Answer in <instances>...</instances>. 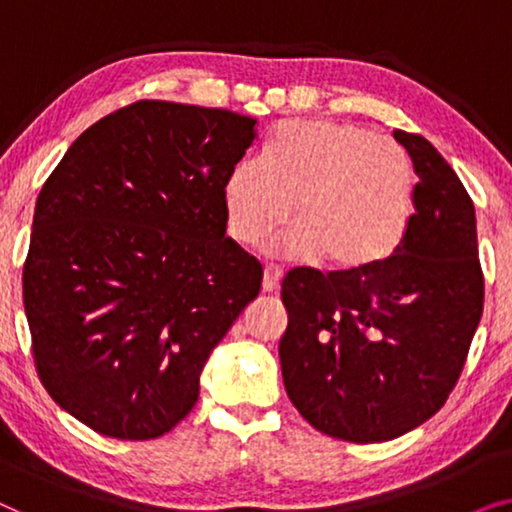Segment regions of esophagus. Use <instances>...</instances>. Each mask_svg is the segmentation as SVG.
I'll use <instances>...</instances> for the list:
<instances>
[{
    "label": "esophagus",
    "instance_id": "obj_1",
    "mask_svg": "<svg viewBox=\"0 0 512 512\" xmlns=\"http://www.w3.org/2000/svg\"><path fill=\"white\" fill-rule=\"evenodd\" d=\"M282 268H277V265H265L263 270V291H277L279 289V282H282Z\"/></svg>",
    "mask_w": 512,
    "mask_h": 512
}]
</instances>
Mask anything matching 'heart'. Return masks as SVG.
<instances>
[{
  "instance_id": "obj_1",
  "label": "heart",
  "mask_w": 512,
  "mask_h": 512,
  "mask_svg": "<svg viewBox=\"0 0 512 512\" xmlns=\"http://www.w3.org/2000/svg\"><path fill=\"white\" fill-rule=\"evenodd\" d=\"M415 172L401 146L356 123L286 121L265 158H244L223 188L230 235L258 244L291 219L270 254L359 275L401 247Z\"/></svg>"
}]
</instances>
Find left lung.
<instances>
[{"label": "left lung", "instance_id": "left-lung-1", "mask_svg": "<svg viewBox=\"0 0 512 512\" xmlns=\"http://www.w3.org/2000/svg\"><path fill=\"white\" fill-rule=\"evenodd\" d=\"M394 139L419 177L396 254L359 275L296 268L282 282L286 394L349 443L398 438L443 408L485 303L473 200L422 135Z\"/></svg>", "mask_w": 512, "mask_h": 512}]
</instances>
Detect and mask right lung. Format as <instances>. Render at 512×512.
<instances>
[{"instance_id": "add662e5", "label": "right lung", "mask_w": 512, "mask_h": 512, "mask_svg": "<svg viewBox=\"0 0 512 512\" xmlns=\"http://www.w3.org/2000/svg\"><path fill=\"white\" fill-rule=\"evenodd\" d=\"M256 118L142 100L69 146L34 207L23 303L34 366L102 436L151 440L198 401L212 349L261 291L223 188Z\"/></svg>"}]
</instances>
